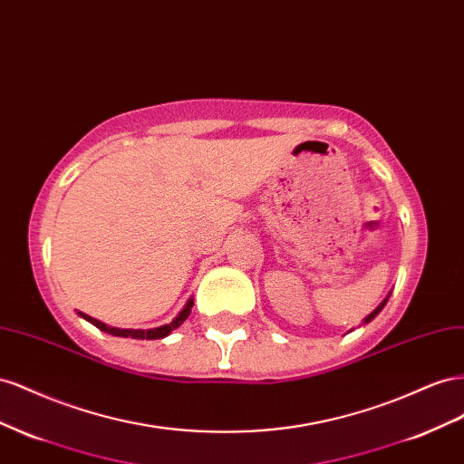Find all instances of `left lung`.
I'll use <instances>...</instances> for the list:
<instances>
[{
  "label": "left lung",
  "mask_w": 464,
  "mask_h": 464,
  "mask_svg": "<svg viewBox=\"0 0 464 464\" xmlns=\"http://www.w3.org/2000/svg\"><path fill=\"white\" fill-rule=\"evenodd\" d=\"M389 297H391V294H389V295H387L385 299H382V301L379 303V307H377V309H375V311H373L372 314H367V316H365V319H363V324H367V323H372V321L375 319V316H377V314H379V313L382 311V307H385V305H387V301H389Z\"/></svg>",
  "instance_id": "left-lung-1"
}]
</instances>
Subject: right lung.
I'll return each mask as SVG.
<instances>
[{"label": "right lung", "mask_w": 464, "mask_h": 464, "mask_svg": "<svg viewBox=\"0 0 464 464\" xmlns=\"http://www.w3.org/2000/svg\"><path fill=\"white\" fill-rule=\"evenodd\" d=\"M192 305H194V299H188L187 305H184V309L175 316L173 321H170L169 324H163V326H157V328H150V330H140V328H116V326H109L104 324L97 319H92V316L85 314V313H77L79 316H83L85 321H89L91 324H95L99 330H102V333L107 334H112V336H122V338H136V340H157V338H165L169 336L170 333H173L175 328H179L184 321H187V316L190 314L192 311Z\"/></svg>", "instance_id": "right-lung-1"}]
</instances>
